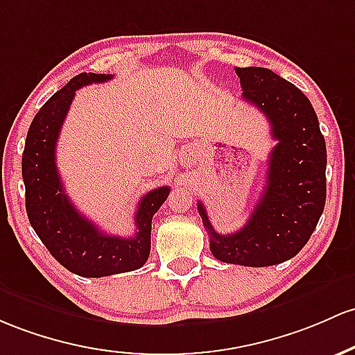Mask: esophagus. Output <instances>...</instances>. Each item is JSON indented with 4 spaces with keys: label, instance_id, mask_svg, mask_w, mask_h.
Masks as SVG:
<instances>
[{
    "label": "esophagus",
    "instance_id": "obj_1",
    "mask_svg": "<svg viewBox=\"0 0 355 355\" xmlns=\"http://www.w3.org/2000/svg\"><path fill=\"white\" fill-rule=\"evenodd\" d=\"M189 157H190V155H189V153H185V155H184V158H182V159H184V162H189Z\"/></svg>",
    "mask_w": 355,
    "mask_h": 355
}]
</instances>
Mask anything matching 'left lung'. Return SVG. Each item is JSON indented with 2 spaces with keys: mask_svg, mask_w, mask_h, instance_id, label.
<instances>
[{
  "mask_svg": "<svg viewBox=\"0 0 355 355\" xmlns=\"http://www.w3.org/2000/svg\"><path fill=\"white\" fill-rule=\"evenodd\" d=\"M243 99L271 123L276 139L268 159L266 185L246 225L219 234L207 210L197 209L222 263L263 268L297 256L317 227L327 197V148L309 97L270 69L236 67Z\"/></svg>",
  "mask_w": 355,
  "mask_h": 355,
  "instance_id": "8db88e82",
  "label": "left lung"
}]
</instances>
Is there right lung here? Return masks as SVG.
<instances>
[{
    "label": "right lung",
    "mask_w": 355,
    "mask_h": 355,
    "mask_svg": "<svg viewBox=\"0 0 355 355\" xmlns=\"http://www.w3.org/2000/svg\"><path fill=\"white\" fill-rule=\"evenodd\" d=\"M109 79L111 76L106 73H79L50 97L30 124L21 158L30 224L62 266L85 278H101L141 268L150 256L151 219L170 193V187H159L139 200L133 237L99 231L73 207L65 193L55 163L62 124L77 89Z\"/></svg>",
    "instance_id": "right-lung-1"
}]
</instances>
